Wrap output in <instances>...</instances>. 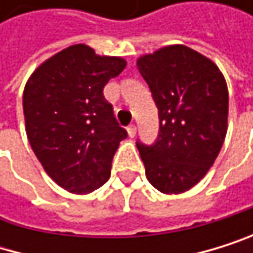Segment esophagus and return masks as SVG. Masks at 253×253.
Listing matches in <instances>:
<instances>
[{
  "label": "esophagus",
  "mask_w": 253,
  "mask_h": 253,
  "mask_svg": "<svg viewBox=\"0 0 253 253\" xmlns=\"http://www.w3.org/2000/svg\"><path fill=\"white\" fill-rule=\"evenodd\" d=\"M127 133H129L130 138H135V135H136V126L135 124H130L129 126V127H127Z\"/></svg>",
  "instance_id": "34e87169"
}]
</instances>
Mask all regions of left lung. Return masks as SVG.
I'll use <instances>...</instances> for the list:
<instances>
[{"instance_id":"obj_1","label":"left lung","mask_w":253,"mask_h":253,"mask_svg":"<svg viewBox=\"0 0 253 253\" xmlns=\"http://www.w3.org/2000/svg\"><path fill=\"white\" fill-rule=\"evenodd\" d=\"M152 91L159 133L136 142L152 185L179 194L208 173L228 130V86L217 65L185 45H169L136 62Z\"/></svg>"}]
</instances>
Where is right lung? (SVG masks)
Instances as JSON below:
<instances>
[{
  "label": "right lung",
  "instance_id": "obj_1",
  "mask_svg": "<svg viewBox=\"0 0 253 253\" xmlns=\"http://www.w3.org/2000/svg\"><path fill=\"white\" fill-rule=\"evenodd\" d=\"M124 68V59L98 56L77 43L45 60L25 84L27 138L46 174L70 193H92L111 176L127 132L117 123L103 88Z\"/></svg>",
  "mask_w": 253,
  "mask_h": 253
}]
</instances>
